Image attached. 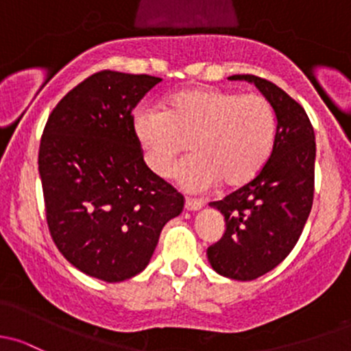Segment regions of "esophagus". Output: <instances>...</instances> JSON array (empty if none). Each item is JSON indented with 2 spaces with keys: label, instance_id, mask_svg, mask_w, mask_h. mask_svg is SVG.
<instances>
[{
  "label": "esophagus",
  "instance_id": "34e87169",
  "mask_svg": "<svg viewBox=\"0 0 351 351\" xmlns=\"http://www.w3.org/2000/svg\"><path fill=\"white\" fill-rule=\"evenodd\" d=\"M186 209L187 211H197V209H201L202 206H204V201H199V199H191V197H187L186 199Z\"/></svg>",
  "mask_w": 351,
  "mask_h": 351
}]
</instances>
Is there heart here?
<instances>
[{"instance_id": "1", "label": "heart", "mask_w": 351, "mask_h": 351, "mask_svg": "<svg viewBox=\"0 0 351 351\" xmlns=\"http://www.w3.org/2000/svg\"><path fill=\"white\" fill-rule=\"evenodd\" d=\"M276 130L265 96L219 88L186 89L169 97L164 111L142 110L133 118L145 164L162 179L171 176L189 142L193 155L180 162L174 179L191 193L211 189L219 180L226 187L250 182L272 154Z\"/></svg>"}]
</instances>
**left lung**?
Instances as JSON below:
<instances>
[{
  "mask_svg": "<svg viewBox=\"0 0 351 351\" xmlns=\"http://www.w3.org/2000/svg\"><path fill=\"white\" fill-rule=\"evenodd\" d=\"M230 79L254 82L269 99L277 118L276 142L250 182L209 204L225 216L226 230L206 254L219 276L254 280L276 269L304 230L314 197L316 142L304 108L279 86L250 74Z\"/></svg>",
  "mask_w": 351,
  "mask_h": 351,
  "instance_id": "8db88e82",
  "label": "left lung"
}]
</instances>
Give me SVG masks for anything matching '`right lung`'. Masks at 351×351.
<instances>
[{"label":"right lung","mask_w":351,"mask_h":351,"mask_svg":"<svg viewBox=\"0 0 351 351\" xmlns=\"http://www.w3.org/2000/svg\"><path fill=\"white\" fill-rule=\"evenodd\" d=\"M162 79L99 71L59 101L38 150L53 243L75 269L104 282L149 265L184 196L143 162L133 108Z\"/></svg>","instance_id":"add662e5"}]
</instances>
